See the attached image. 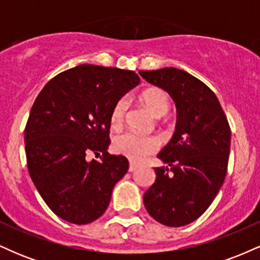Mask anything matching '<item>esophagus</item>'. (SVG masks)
<instances>
[{"mask_svg":"<svg viewBox=\"0 0 260 260\" xmlns=\"http://www.w3.org/2000/svg\"><path fill=\"white\" fill-rule=\"evenodd\" d=\"M138 168H139L138 164L132 162V161H131V162H129V168H128V171H129V172H133V171H136V170L138 169Z\"/></svg>","mask_w":260,"mask_h":260,"instance_id":"esophagus-1","label":"esophagus"}]
</instances>
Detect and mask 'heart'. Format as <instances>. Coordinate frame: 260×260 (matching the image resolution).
<instances>
[{"mask_svg": "<svg viewBox=\"0 0 260 260\" xmlns=\"http://www.w3.org/2000/svg\"><path fill=\"white\" fill-rule=\"evenodd\" d=\"M140 101L143 105L154 117H162L170 110V99L165 91L159 88H150L143 91L140 95ZM127 98H121L116 101L110 115L111 126L115 128L121 127L123 123L124 116L128 109ZM159 148V142L154 137L139 136L133 132H124L118 134L113 140V149L118 154L124 155L128 159L134 161H140L148 156L149 154L154 153Z\"/></svg>", "mask_w": 260, "mask_h": 260, "instance_id": "b5f03b06", "label": "heart"}]
</instances>
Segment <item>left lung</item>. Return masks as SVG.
I'll return each instance as SVG.
<instances>
[{
	"mask_svg": "<svg viewBox=\"0 0 260 260\" xmlns=\"http://www.w3.org/2000/svg\"><path fill=\"white\" fill-rule=\"evenodd\" d=\"M139 74L168 91L177 109L174 136L157 154L165 165L154 169L156 178L143 201L157 222L180 228L198 219L221 188L231 131L216 95L192 74L175 67Z\"/></svg>",
	"mask_w": 260,
	"mask_h": 260,
	"instance_id": "8db88e82",
	"label": "left lung"
}]
</instances>
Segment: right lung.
Returning <instances> with one entry per match:
<instances>
[{
	"instance_id": "right-lung-1",
	"label": "right lung",
	"mask_w": 260,
	"mask_h": 260,
	"mask_svg": "<svg viewBox=\"0 0 260 260\" xmlns=\"http://www.w3.org/2000/svg\"><path fill=\"white\" fill-rule=\"evenodd\" d=\"M140 83L133 71L79 64L57 74L35 99L24 131L28 171L56 215L85 225L105 213L128 171L123 155L107 153L116 101ZM100 154L101 161L86 160Z\"/></svg>"
}]
</instances>
